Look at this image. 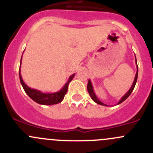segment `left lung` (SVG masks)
Returning <instances> with one entry per match:
<instances>
[{"label": "left lung", "instance_id": "1", "mask_svg": "<svg viewBox=\"0 0 153 153\" xmlns=\"http://www.w3.org/2000/svg\"><path fill=\"white\" fill-rule=\"evenodd\" d=\"M135 63H136V67H137V72H136V74H135V79H134V81L133 83H132V86H131L130 89H129V91H128L127 92H126V94L124 95V96L122 97V98L120 99V101H118V104H117V105L118 104H121V103L123 102V101H124L126 99V98H128V97L130 95V94L132 93V92L133 91L134 88H135V84H136L137 82V79H138V65H137V60H136V58H135ZM87 90H88V92H89V95H90L91 98H92V100H93L94 101H95L96 104H100V105H103V106H107L106 104H104V103L101 102V101H100L99 99L98 98V97L96 96V95H95V92H94V89H93V86H92V82H91L90 80H89L88 81V84H87Z\"/></svg>", "mask_w": 153, "mask_h": 153}]
</instances>
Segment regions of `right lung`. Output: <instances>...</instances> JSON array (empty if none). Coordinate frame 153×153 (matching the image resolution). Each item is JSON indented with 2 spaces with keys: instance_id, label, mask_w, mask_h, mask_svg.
<instances>
[{
  "instance_id": "1",
  "label": "right lung",
  "mask_w": 153,
  "mask_h": 153,
  "mask_svg": "<svg viewBox=\"0 0 153 153\" xmlns=\"http://www.w3.org/2000/svg\"><path fill=\"white\" fill-rule=\"evenodd\" d=\"M21 60H22V57H21V65H20L19 68L20 81H21V84L23 88H24V91L28 95L29 98L36 103H38V104H42V105H53V104H57L58 103H61L63 101V99H64V95L67 92L68 86H69V82H71V81L73 79L75 74H73V75L69 77L68 81L66 83L65 85L63 86L61 90L58 91L56 92H51V93L47 92V93H45V92H42L41 91L38 90V89L30 88L24 83L21 74Z\"/></svg>"
}]
</instances>
